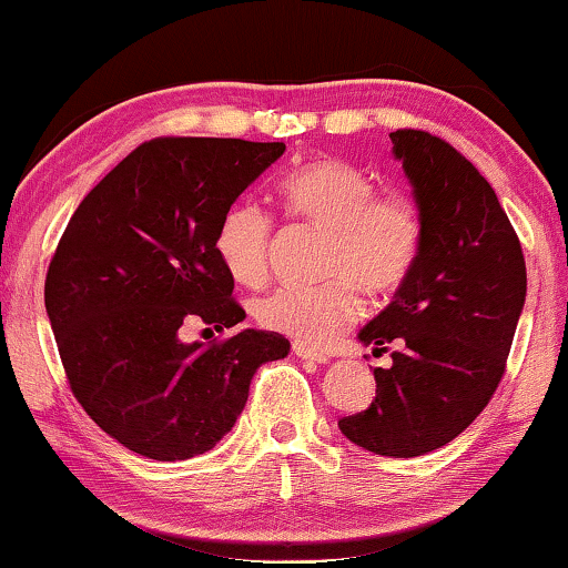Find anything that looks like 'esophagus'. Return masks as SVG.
Here are the masks:
<instances>
[{
    "label": "esophagus",
    "mask_w": 568,
    "mask_h": 568,
    "mask_svg": "<svg viewBox=\"0 0 568 568\" xmlns=\"http://www.w3.org/2000/svg\"><path fill=\"white\" fill-rule=\"evenodd\" d=\"M293 351H295V356L303 358V362H316V364H328L331 362L328 351L316 348V346H308V344H301V341H295Z\"/></svg>",
    "instance_id": "obj_1"
}]
</instances>
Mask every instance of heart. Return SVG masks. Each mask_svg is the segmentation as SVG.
Segmentation results:
<instances>
[{"instance_id":"obj_1","label":"heart","mask_w":568,"mask_h":568,"mask_svg":"<svg viewBox=\"0 0 568 568\" xmlns=\"http://www.w3.org/2000/svg\"><path fill=\"white\" fill-rule=\"evenodd\" d=\"M287 212L328 230L323 283H285L252 303L260 326L301 344H323L364 311L362 287L386 295L407 281L422 247V212L407 194H379L374 179L338 159L291 171L281 184ZM273 220L255 202L232 204L220 222L217 255L242 285L267 275Z\"/></svg>"}]
</instances>
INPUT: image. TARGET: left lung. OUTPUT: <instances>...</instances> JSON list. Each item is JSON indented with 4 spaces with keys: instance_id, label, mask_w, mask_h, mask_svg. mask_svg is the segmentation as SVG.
Instances as JSON below:
<instances>
[{
    "instance_id": "1",
    "label": "left lung",
    "mask_w": 568,
    "mask_h": 568,
    "mask_svg": "<svg viewBox=\"0 0 568 568\" xmlns=\"http://www.w3.org/2000/svg\"><path fill=\"white\" fill-rule=\"evenodd\" d=\"M422 212L417 265L392 303L358 331L364 346L397 341L374 368L368 409L338 419L351 443L386 457H417L473 425L506 372L526 303V260L493 186L447 141L394 131Z\"/></svg>"
}]
</instances>
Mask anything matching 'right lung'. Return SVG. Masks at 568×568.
Masks as SVG:
<instances>
[{"label":"right lung","mask_w":568,"mask_h":568,"mask_svg":"<svg viewBox=\"0 0 568 568\" xmlns=\"http://www.w3.org/2000/svg\"><path fill=\"white\" fill-rule=\"evenodd\" d=\"M285 143L154 139L131 151L70 217L44 281V308L70 389L90 419L151 460L212 449L245 409L252 374L291 341L245 328L186 344L202 321H245L214 247L224 212Z\"/></svg>","instance_id":"add662e5"}]
</instances>
